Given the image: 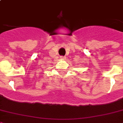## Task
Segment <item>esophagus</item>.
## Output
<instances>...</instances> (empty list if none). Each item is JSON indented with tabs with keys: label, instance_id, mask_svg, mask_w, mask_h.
Returning <instances> with one entry per match:
<instances>
[{
	"label": "esophagus",
	"instance_id": "1",
	"mask_svg": "<svg viewBox=\"0 0 123 123\" xmlns=\"http://www.w3.org/2000/svg\"><path fill=\"white\" fill-rule=\"evenodd\" d=\"M65 57H63V56H61L60 57V59L61 60H64L65 59Z\"/></svg>",
	"mask_w": 123,
	"mask_h": 123
}]
</instances>
